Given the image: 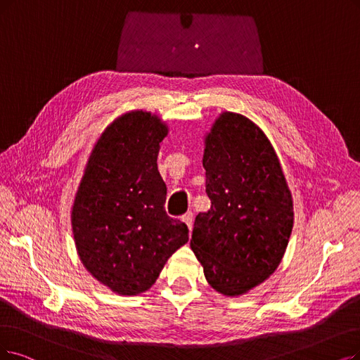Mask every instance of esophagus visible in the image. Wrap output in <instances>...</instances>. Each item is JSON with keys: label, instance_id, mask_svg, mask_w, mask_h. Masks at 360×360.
<instances>
[{"label": "esophagus", "instance_id": "obj_1", "mask_svg": "<svg viewBox=\"0 0 360 360\" xmlns=\"http://www.w3.org/2000/svg\"><path fill=\"white\" fill-rule=\"evenodd\" d=\"M181 220L188 224V227H189V230H192V226H193V212L192 211H188L186 212L183 217H181Z\"/></svg>", "mask_w": 360, "mask_h": 360}]
</instances>
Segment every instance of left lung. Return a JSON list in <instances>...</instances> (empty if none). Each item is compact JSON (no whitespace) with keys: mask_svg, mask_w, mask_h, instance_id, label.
Returning <instances> with one entry per match:
<instances>
[{"mask_svg":"<svg viewBox=\"0 0 360 360\" xmlns=\"http://www.w3.org/2000/svg\"><path fill=\"white\" fill-rule=\"evenodd\" d=\"M202 164L211 208L196 215L191 248L215 291L242 295L278 269L292 232V196L271 143L243 115L215 120Z\"/></svg>","mask_w":360,"mask_h":360,"instance_id":"1","label":"left lung"}]
</instances>
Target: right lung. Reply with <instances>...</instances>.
Segmentation results:
<instances>
[{
    "mask_svg": "<svg viewBox=\"0 0 360 360\" xmlns=\"http://www.w3.org/2000/svg\"><path fill=\"white\" fill-rule=\"evenodd\" d=\"M168 127L133 110L96 141L72 205V232L84 267L121 295L148 291L164 264L189 240V229L167 215V186L158 171Z\"/></svg>",
    "mask_w": 360,
    "mask_h": 360,
    "instance_id": "right-lung-1",
    "label": "right lung"
}]
</instances>
